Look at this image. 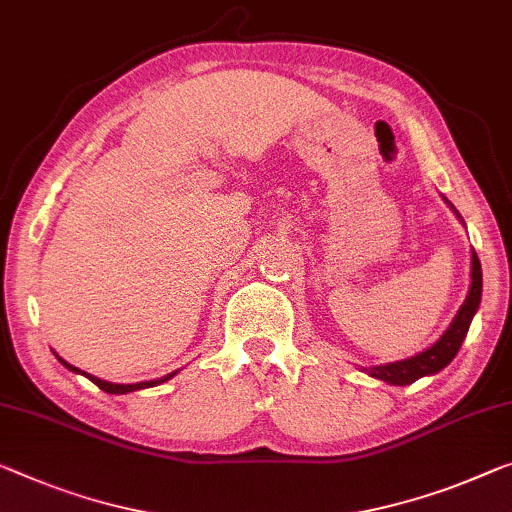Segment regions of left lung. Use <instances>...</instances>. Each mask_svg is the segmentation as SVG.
Masks as SVG:
<instances>
[{"label":"left lung","instance_id":"1","mask_svg":"<svg viewBox=\"0 0 512 512\" xmlns=\"http://www.w3.org/2000/svg\"><path fill=\"white\" fill-rule=\"evenodd\" d=\"M481 293H483V272H481V261H478V256L474 251V254H471L469 295H467L465 304L460 306L458 316L453 318L451 327L446 329V334L439 338L432 348L421 352V355L405 359V361H396V364L375 366L368 373L377 377V380H384L389 384H398V387H403V384H412L423 375H432V373L442 371V368L451 364L453 357L458 355L460 345H462V341H465V336L469 332L471 318H474L478 304H481Z\"/></svg>","mask_w":512,"mask_h":512}]
</instances>
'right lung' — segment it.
Returning a JSON list of instances; mask_svg holds the SVG:
<instances>
[{
	"label": "right lung",
	"mask_w": 512,
	"mask_h": 512,
	"mask_svg": "<svg viewBox=\"0 0 512 512\" xmlns=\"http://www.w3.org/2000/svg\"><path fill=\"white\" fill-rule=\"evenodd\" d=\"M59 361L61 364H64L66 368H70V371L73 373H82L80 368H75V366H70L68 361H64L59 357ZM82 375H86L89 377V380L96 384V387H100L102 391H107V393H130V391H137V389H148V387H155V384H162V382H167V380H171V377H174L176 373H169L167 377H160V380H151V382H137V384H112V382H105V380H100V377H93V375H89V373H82Z\"/></svg>",
	"instance_id": "1"
}]
</instances>
